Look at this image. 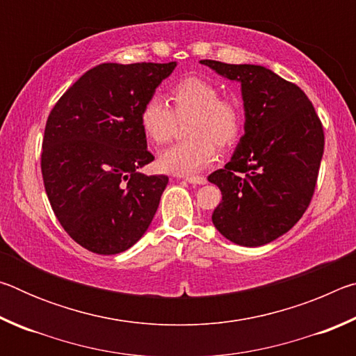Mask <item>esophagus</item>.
<instances>
[{
    "instance_id": "34e87169",
    "label": "esophagus",
    "mask_w": 356,
    "mask_h": 356,
    "mask_svg": "<svg viewBox=\"0 0 356 356\" xmlns=\"http://www.w3.org/2000/svg\"><path fill=\"white\" fill-rule=\"evenodd\" d=\"M185 180L188 184H193V185H204L207 182V179L206 177H200V176H191V177H185Z\"/></svg>"
}]
</instances>
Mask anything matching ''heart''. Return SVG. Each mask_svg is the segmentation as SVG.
<instances>
[{"mask_svg": "<svg viewBox=\"0 0 356 356\" xmlns=\"http://www.w3.org/2000/svg\"><path fill=\"white\" fill-rule=\"evenodd\" d=\"M166 102L152 95L140 111V124L150 141L166 143L176 130L177 119L190 118L186 135L190 140L172 144L159 155V166L165 172L193 176L207 168L216 156V146L226 149L242 135L243 111L238 100L220 97V88L200 76H186L172 84Z\"/></svg>", "mask_w": 356, "mask_h": 356, "instance_id": "b5f03b06", "label": "heart"}]
</instances>
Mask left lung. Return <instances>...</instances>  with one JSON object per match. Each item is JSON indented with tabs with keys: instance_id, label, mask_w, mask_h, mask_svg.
Masks as SVG:
<instances>
[{
	"instance_id": "obj_1",
	"label": "left lung",
	"mask_w": 356,
	"mask_h": 356,
	"mask_svg": "<svg viewBox=\"0 0 356 356\" xmlns=\"http://www.w3.org/2000/svg\"><path fill=\"white\" fill-rule=\"evenodd\" d=\"M201 64L240 83L245 108V135L231 161L209 176L222 195L212 221L232 243L267 245L309 206L323 155L322 122L297 84L267 67Z\"/></svg>"
}]
</instances>
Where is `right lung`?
Here are the masks:
<instances>
[{
  "label": "right lung",
  "instance_id": "obj_1",
  "mask_svg": "<svg viewBox=\"0 0 356 356\" xmlns=\"http://www.w3.org/2000/svg\"><path fill=\"white\" fill-rule=\"evenodd\" d=\"M176 65L99 64L53 106L42 177L58 221L83 248L118 254L152 222L168 176L138 171L154 160L140 111Z\"/></svg>",
  "mask_w": 356,
  "mask_h": 356
}]
</instances>
